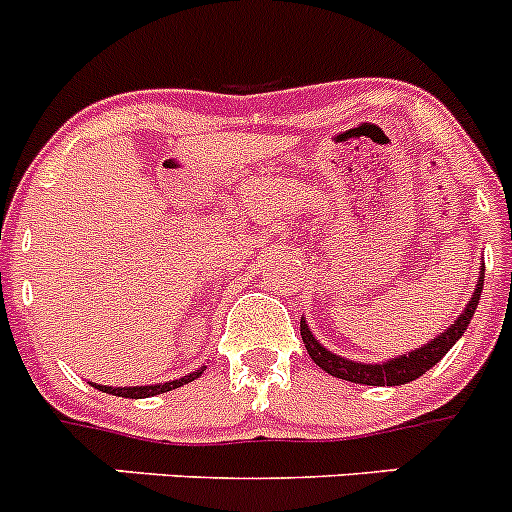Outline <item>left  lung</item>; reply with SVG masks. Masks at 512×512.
Returning a JSON list of instances; mask_svg holds the SVG:
<instances>
[{
  "mask_svg": "<svg viewBox=\"0 0 512 512\" xmlns=\"http://www.w3.org/2000/svg\"><path fill=\"white\" fill-rule=\"evenodd\" d=\"M483 281H485L483 274H480L478 289H475V294H472L470 304L465 306V311L457 316V321L447 329V332H442L435 342L425 344V347L415 349V352L405 354V357L389 359V362L384 364L349 362V359L339 357V354L326 352V349L316 342L314 334L309 332V326H306L304 319H301V339H304V347L306 352H309V357L314 359V364H319V367L324 369V372L332 374V377L347 379V382H354V384H372V387H384V384H387V387H394V384H407L412 382V379L422 377L427 369L435 367V364L440 362L452 347H455L457 339L465 334L472 314H475V309H478Z\"/></svg>",
  "mask_w": 512,
  "mask_h": 512,
  "instance_id": "obj_1",
  "label": "left lung"
}]
</instances>
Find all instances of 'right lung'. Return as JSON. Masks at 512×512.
Here are the masks:
<instances>
[{
    "label": "right lung",
    "mask_w": 512,
    "mask_h": 512,
    "mask_svg": "<svg viewBox=\"0 0 512 512\" xmlns=\"http://www.w3.org/2000/svg\"><path fill=\"white\" fill-rule=\"evenodd\" d=\"M203 369H196L193 374H188V377H180V379H173V382H165V384H148V387H100V384H95L97 389H102V392L107 394H115V397H128V399H143V397H153V394H163V392H170V389L175 387H183V384L193 382V379H198L203 374Z\"/></svg>",
    "instance_id": "1"
}]
</instances>
